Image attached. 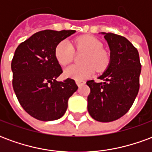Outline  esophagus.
Listing matches in <instances>:
<instances>
[{
    "mask_svg": "<svg viewBox=\"0 0 152 152\" xmlns=\"http://www.w3.org/2000/svg\"><path fill=\"white\" fill-rule=\"evenodd\" d=\"M76 85L78 86V87H80L81 86H83V85H85V84H86V82H85L84 80H76Z\"/></svg>",
    "mask_w": 152,
    "mask_h": 152,
    "instance_id": "34e87169",
    "label": "esophagus"
}]
</instances>
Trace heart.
<instances>
[{
	"instance_id": "heart-1",
	"label": "heart",
	"mask_w": 152,
	"mask_h": 152,
	"mask_svg": "<svg viewBox=\"0 0 152 152\" xmlns=\"http://www.w3.org/2000/svg\"><path fill=\"white\" fill-rule=\"evenodd\" d=\"M77 50L86 51L82 63L84 65H71L64 70L65 76L76 80H83L89 78L94 73V70L102 72L107 66L109 57L102 45L98 39L91 36H83L76 39ZM74 55V48L69 40H63L55 48V58L60 65H67L72 62ZM96 68L94 69V67Z\"/></svg>"
}]
</instances>
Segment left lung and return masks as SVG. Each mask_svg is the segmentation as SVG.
Returning a JSON list of instances; mask_svg holds the SVG:
<instances>
[{
	"mask_svg": "<svg viewBox=\"0 0 152 152\" xmlns=\"http://www.w3.org/2000/svg\"><path fill=\"white\" fill-rule=\"evenodd\" d=\"M108 44L110 62L99 76L102 82L88 80V112L99 122L123 116L133 105L139 90L141 64L137 49L124 37L101 32Z\"/></svg>",
	"mask_w": 152,
	"mask_h": 152,
	"instance_id": "left-lung-1",
	"label": "left lung"
}]
</instances>
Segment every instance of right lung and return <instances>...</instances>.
Instances as JSON below:
<instances>
[{
  "instance_id": "right-lung-1",
  "label": "right lung",
  "mask_w": 152,
  "mask_h": 152,
  "mask_svg": "<svg viewBox=\"0 0 152 152\" xmlns=\"http://www.w3.org/2000/svg\"><path fill=\"white\" fill-rule=\"evenodd\" d=\"M75 32L74 30L38 31L15 50L11 63L13 88L23 108L39 121L62 117L68 99L78 89L71 78L56 80L63 70L55 58V48Z\"/></svg>"
}]
</instances>
